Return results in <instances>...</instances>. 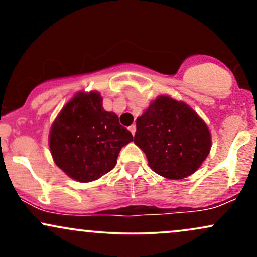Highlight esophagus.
<instances>
[{"mask_svg":"<svg viewBox=\"0 0 257 257\" xmlns=\"http://www.w3.org/2000/svg\"><path fill=\"white\" fill-rule=\"evenodd\" d=\"M129 131H131V133H132V134H133V135H134V134H135V132H137V126H135L134 124H133V125H131V126H129Z\"/></svg>","mask_w":257,"mask_h":257,"instance_id":"34e87169","label":"esophagus"}]
</instances>
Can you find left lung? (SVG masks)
Here are the masks:
<instances>
[{
  "label": "left lung",
  "instance_id": "left-lung-1",
  "mask_svg": "<svg viewBox=\"0 0 257 257\" xmlns=\"http://www.w3.org/2000/svg\"><path fill=\"white\" fill-rule=\"evenodd\" d=\"M134 143L145 152L153 172L180 180L197 172L208 157L211 134L191 106L159 95L138 117Z\"/></svg>",
  "mask_w": 257,
  "mask_h": 257
}]
</instances>
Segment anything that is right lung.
<instances>
[{"label": "right lung", "instance_id": "add662e5", "mask_svg": "<svg viewBox=\"0 0 257 257\" xmlns=\"http://www.w3.org/2000/svg\"><path fill=\"white\" fill-rule=\"evenodd\" d=\"M133 141L118 116L102 107L99 91H79L61 108L49 132L55 164L78 182L98 180L112 170L120 149Z\"/></svg>", "mask_w": 257, "mask_h": 257}]
</instances>
